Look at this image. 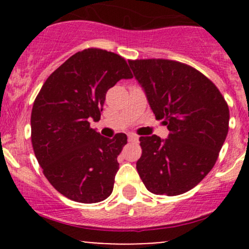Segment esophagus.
<instances>
[{
  "label": "esophagus",
  "mask_w": 249,
  "mask_h": 249,
  "mask_svg": "<svg viewBox=\"0 0 249 249\" xmlns=\"http://www.w3.org/2000/svg\"><path fill=\"white\" fill-rule=\"evenodd\" d=\"M128 142H138V136L134 133H128Z\"/></svg>",
  "instance_id": "34e87169"
}]
</instances>
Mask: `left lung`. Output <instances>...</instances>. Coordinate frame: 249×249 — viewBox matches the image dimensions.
<instances>
[{"label":"left lung","mask_w":249,"mask_h":249,"mask_svg":"<svg viewBox=\"0 0 249 249\" xmlns=\"http://www.w3.org/2000/svg\"><path fill=\"white\" fill-rule=\"evenodd\" d=\"M168 137L139 138L137 171L153 194L179 196L212 170L228 133L230 110L219 89L190 65L170 59L128 61Z\"/></svg>","instance_id":"obj_1"}]
</instances>
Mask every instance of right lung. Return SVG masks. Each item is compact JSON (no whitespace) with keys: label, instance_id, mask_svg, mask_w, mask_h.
<instances>
[{"label":"right lung","instance_id":"obj_1","mask_svg":"<svg viewBox=\"0 0 249 249\" xmlns=\"http://www.w3.org/2000/svg\"><path fill=\"white\" fill-rule=\"evenodd\" d=\"M126 61L111 51H78L48 77L31 111V142L45 178L73 201L93 204L112 193L125 133L105 138L98 122L110 88L132 78Z\"/></svg>","mask_w":249,"mask_h":249}]
</instances>
